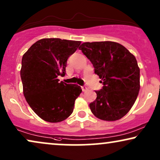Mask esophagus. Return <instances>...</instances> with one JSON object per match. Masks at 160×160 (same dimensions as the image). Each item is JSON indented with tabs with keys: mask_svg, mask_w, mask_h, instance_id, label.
I'll list each match as a JSON object with an SVG mask.
<instances>
[{
	"mask_svg": "<svg viewBox=\"0 0 160 160\" xmlns=\"http://www.w3.org/2000/svg\"><path fill=\"white\" fill-rule=\"evenodd\" d=\"M81 88H82V91H83V92H85V91H86L87 89H88V88H87V87H86V86H82Z\"/></svg>",
	"mask_w": 160,
	"mask_h": 160,
	"instance_id": "1",
	"label": "esophagus"
}]
</instances>
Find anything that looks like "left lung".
Segmentation results:
<instances>
[{
	"label": "left lung",
	"instance_id": "8db88e82",
	"mask_svg": "<svg viewBox=\"0 0 160 160\" xmlns=\"http://www.w3.org/2000/svg\"><path fill=\"white\" fill-rule=\"evenodd\" d=\"M94 67L104 86L96 91L89 107L97 118L114 121L123 118L139 93L140 68L135 55L117 42H84L79 47Z\"/></svg>",
	"mask_w": 160,
	"mask_h": 160
}]
</instances>
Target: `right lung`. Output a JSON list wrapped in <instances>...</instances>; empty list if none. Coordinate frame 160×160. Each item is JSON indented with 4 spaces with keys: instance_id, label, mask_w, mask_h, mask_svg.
I'll use <instances>...</instances> for the list:
<instances>
[{
    "instance_id": "add662e5",
    "label": "right lung",
    "mask_w": 160,
    "mask_h": 160,
    "mask_svg": "<svg viewBox=\"0 0 160 160\" xmlns=\"http://www.w3.org/2000/svg\"><path fill=\"white\" fill-rule=\"evenodd\" d=\"M80 43L58 38L42 39L23 55L20 69L23 94L44 121L61 122L73 112L82 89L77 84L59 82L58 76L65 75L67 59Z\"/></svg>"
}]
</instances>
